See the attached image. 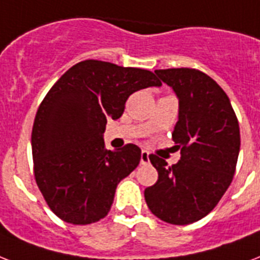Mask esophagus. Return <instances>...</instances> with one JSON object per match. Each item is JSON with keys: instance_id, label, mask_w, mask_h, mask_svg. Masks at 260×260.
Returning <instances> with one entry per match:
<instances>
[{"instance_id": "obj_1", "label": "esophagus", "mask_w": 260, "mask_h": 260, "mask_svg": "<svg viewBox=\"0 0 260 260\" xmlns=\"http://www.w3.org/2000/svg\"><path fill=\"white\" fill-rule=\"evenodd\" d=\"M140 163L141 164H148L149 163V153L147 151H141Z\"/></svg>"}]
</instances>
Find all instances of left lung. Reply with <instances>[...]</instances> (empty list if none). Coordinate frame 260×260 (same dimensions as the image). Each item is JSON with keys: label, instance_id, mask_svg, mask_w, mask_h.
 I'll return each mask as SVG.
<instances>
[{"label": "left lung", "instance_id": "left-lung-1", "mask_svg": "<svg viewBox=\"0 0 260 260\" xmlns=\"http://www.w3.org/2000/svg\"><path fill=\"white\" fill-rule=\"evenodd\" d=\"M155 73L179 99L172 140L181 156L172 167L149 156L159 179L145 188V202L163 221L189 224L210 214L233 181L240 149L239 123L229 96L203 72L174 68Z\"/></svg>", "mask_w": 260, "mask_h": 260}]
</instances>
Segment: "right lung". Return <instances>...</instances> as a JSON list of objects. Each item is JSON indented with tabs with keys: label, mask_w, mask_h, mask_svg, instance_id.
Instances as JSON below:
<instances>
[{
	"label": "right lung",
	"mask_w": 260,
	"mask_h": 260,
	"mask_svg": "<svg viewBox=\"0 0 260 260\" xmlns=\"http://www.w3.org/2000/svg\"><path fill=\"white\" fill-rule=\"evenodd\" d=\"M160 85L145 69L85 60L50 88L36 113L31 153L36 183L58 218L90 224L108 215L116 187L139 166L141 149H105L107 120L123 115L134 92Z\"/></svg>",
	"instance_id": "right-lung-1"
}]
</instances>
